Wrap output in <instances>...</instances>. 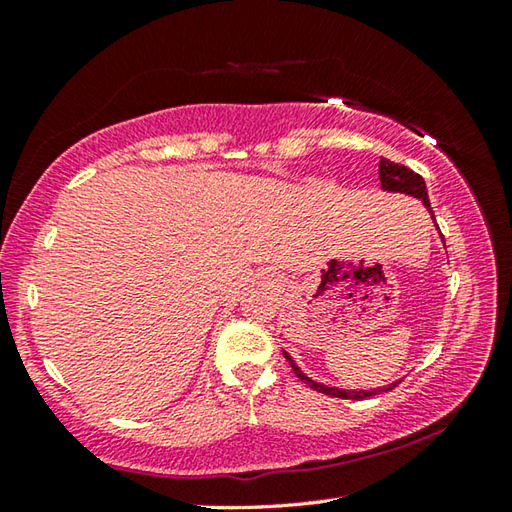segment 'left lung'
<instances>
[{
    "label": "left lung",
    "instance_id": "obj_1",
    "mask_svg": "<svg viewBox=\"0 0 512 512\" xmlns=\"http://www.w3.org/2000/svg\"><path fill=\"white\" fill-rule=\"evenodd\" d=\"M378 176H380V184H383L385 191H398V193H407V195H413V198H420L422 204L427 206V211L431 213L433 217V211H431V202H429V195H427V184H424L422 176H418L416 171H411L409 167L405 165H398V162H391L387 158H380V165H378ZM436 220V217H433ZM286 361L290 363L292 372L297 374L299 380H303L308 387H312L314 391H321V394L325 396H334V398H345V400H365V398H372L376 394H383V391H389L394 389L398 383H391L389 387H383V389H372V391H350V389H336V387H325L321 383H314V380H310L306 374L301 372V369L295 365V361L284 352Z\"/></svg>",
    "mask_w": 512,
    "mask_h": 512
}]
</instances>
